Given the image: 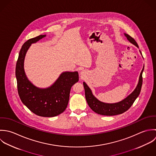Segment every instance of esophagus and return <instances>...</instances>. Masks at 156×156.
Returning a JSON list of instances; mask_svg holds the SVG:
<instances>
[{
	"mask_svg": "<svg viewBox=\"0 0 156 156\" xmlns=\"http://www.w3.org/2000/svg\"><path fill=\"white\" fill-rule=\"evenodd\" d=\"M84 72L83 71H81V72H80V73H81V75H84Z\"/></svg>",
	"mask_w": 156,
	"mask_h": 156,
	"instance_id": "obj_1",
	"label": "esophagus"
}]
</instances>
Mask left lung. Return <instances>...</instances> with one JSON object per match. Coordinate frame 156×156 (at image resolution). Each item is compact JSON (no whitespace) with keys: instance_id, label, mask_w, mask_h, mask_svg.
<instances>
[{"instance_id":"obj_1","label":"left lung","mask_w":156,"mask_h":156,"mask_svg":"<svg viewBox=\"0 0 156 156\" xmlns=\"http://www.w3.org/2000/svg\"><path fill=\"white\" fill-rule=\"evenodd\" d=\"M124 35L131 44L139 48V46L136 41L131 37L125 33H124ZM139 52L142 55L140 50ZM144 65L140 73L138 83L134 90L123 100L115 103H107L99 101L94 96L92 90L87 84L85 82H83L86 99L90 108L94 112L104 116H114L124 113L130 108L140 94L142 85V73L144 72Z\"/></svg>"}]
</instances>
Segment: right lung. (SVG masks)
Returning <instances> with one entry per match:
<instances>
[{"label":"right lung","instance_id":"obj_1","mask_svg":"<svg viewBox=\"0 0 156 156\" xmlns=\"http://www.w3.org/2000/svg\"><path fill=\"white\" fill-rule=\"evenodd\" d=\"M46 35H40L28 40L22 46L16 63V76L19 97L23 104L34 114L42 117H54L66 110L72 86L78 81L77 71L63 72L49 87L40 88L28 80L24 69V61L32 44Z\"/></svg>","mask_w":156,"mask_h":156}]
</instances>
